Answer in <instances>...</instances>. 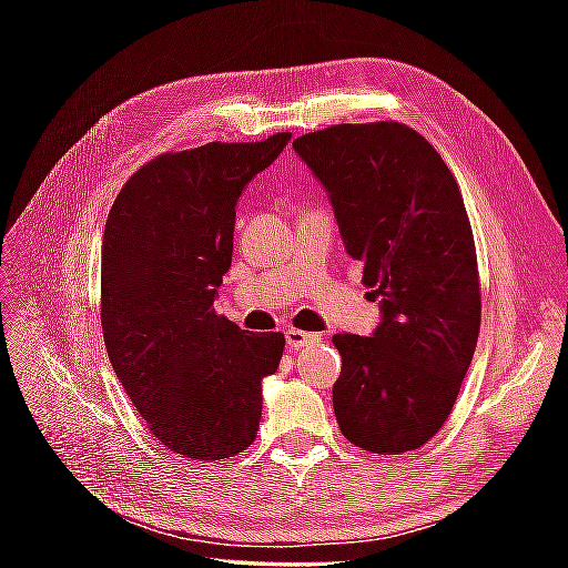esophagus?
Listing matches in <instances>:
<instances>
[{
  "mask_svg": "<svg viewBox=\"0 0 568 568\" xmlns=\"http://www.w3.org/2000/svg\"><path fill=\"white\" fill-rule=\"evenodd\" d=\"M285 342H287V348H305L310 344L320 342V334L291 327V329H285Z\"/></svg>",
  "mask_w": 568,
  "mask_h": 568,
  "instance_id": "34e87169",
  "label": "esophagus"
}]
</instances>
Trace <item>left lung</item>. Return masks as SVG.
Instances as JSON below:
<instances>
[{
	"instance_id": "obj_1",
	"label": "left lung",
	"mask_w": 568,
	"mask_h": 568,
	"mask_svg": "<svg viewBox=\"0 0 568 568\" xmlns=\"http://www.w3.org/2000/svg\"><path fill=\"white\" fill-rule=\"evenodd\" d=\"M327 190L344 248L381 300L371 336L334 334V415L373 454L429 442L474 358L480 287L474 232L456 180L405 124H336L293 141Z\"/></svg>"
}]
</instances>
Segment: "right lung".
I'll list each match as a JSON object with an SVG mask.
<instances>
[{
    "instance_id": "1",
    "label": "right lung",
    "mask_w": 568,
    "mask_h": 568,
    "mask_svg": "<svg viewBox=\"0 0 568 568\" xmlns=\"http://www.w3.org/2000/svg\"><path fill=\"white\" fill-rule=\"evenodd\" d=\"M291 141L204 143L126 180L102 239V332L112 368L168 449L220 462L256 439L261 383L281 332L248 334L214 312L232 265L236 202Z\"/></svg>"
}]
</instances>
